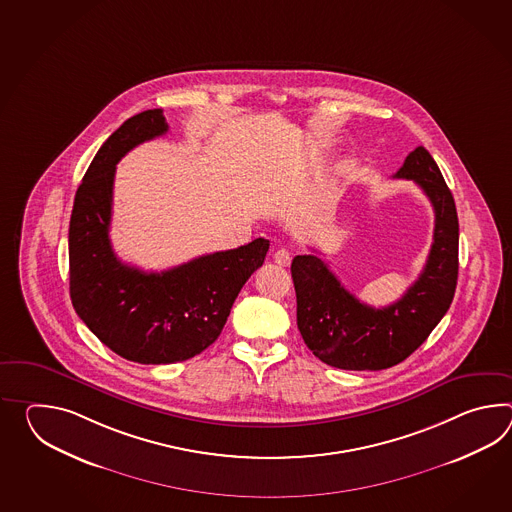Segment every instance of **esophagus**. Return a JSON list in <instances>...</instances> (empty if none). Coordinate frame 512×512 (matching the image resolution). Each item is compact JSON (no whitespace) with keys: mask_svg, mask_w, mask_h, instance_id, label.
<instances>
[{"mask_svg":"<svg viewBox=\"0 0 512 512\" xmlns=\"http://www.w3.org/2000/svg\"><path fill=\"white\" fill-rule=\"evenodd\" d=\"M273 261H275V264L277 266H281V268H286L288 264H290V253H288V250H284V248H281V250L275 251L273 253Z\"/></svg>","mask_w":512,"mask_h":512,"instance_id":"obj_1","label":"esophagus"}]
</instances>
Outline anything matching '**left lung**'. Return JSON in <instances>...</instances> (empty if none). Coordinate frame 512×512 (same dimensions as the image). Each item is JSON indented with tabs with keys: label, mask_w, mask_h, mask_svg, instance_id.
Returning <instances> with one entry per match:
<instances>
[{
	"label": "left lung",
	"mask_w": 512,
	"mask_h": 512,
	"mask_svg": "<svg viewBox=\"0 0 512 512\" xmlns=\"http://www.w3.org/2000/svg\"><path fill=\"white\" fill-rule=\"evenodd\" d=\"M393 178L413 180L435 213L432 250L419 279L389 307L375 308L354 297L318 255L292 261L297 329L308 349L347 371H380L406 360L430 336L452 305L459 270V222L454 196L432 154L409 152Z\"/></svg>",
	"instance_id": "8db88e82"
}]
</instances>
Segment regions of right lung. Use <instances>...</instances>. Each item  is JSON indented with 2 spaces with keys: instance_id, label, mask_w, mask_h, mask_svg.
Wrapping results in <instances>:
<instances>
[{
  "instance_id": "1",
  "label": "right lung",
  "mask_w": 512,
  "mask_h": 512,
  "mask_svg": "<svg viewBox=\"0 0 512 512\" xmlns=\"http://www.w3.org/2000/svg\"><path fill=\"white\" fill-rule=\"evenodd\" d=\"M167 130L159 108L119 126L84 174L69 220L73 308L106 347L137 364L183 362L215 343L240 288L270 248V240L255 239L159 273L117 259L110 242L115 165Z\"/></svg>"
}]
</instances>
